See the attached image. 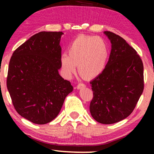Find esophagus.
I'll return each mask as SVG.
<instances>
[{
    "instance_id": "1",
    "label": "esophagus",
    "mask_w": 154,
    "mask_h": 154,
    "mask_svg": "<svg viewBox=\"0 0 154 154\" xmlns=\"http://www.w3.org/2000/svg\"><path fill=\"white\" fill-rule=\"evenodd\" d=\"M85 87H86V85H85V84L79 83L76 86V88L78 90H79V89H81V88H85Z\"/></svg>"
}]
</instances>
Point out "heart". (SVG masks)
<instances>
[{
  "label": "heart",
  "instance_id": "1",
  "mask_svg": "<svg viewBox=\"0 0 154 154\" xmlns=\"http://www.w3.org/2000/svg\"><path fill=\"white\" fill-rule=\"evenodd\" d=\"M69 54L60 56L63 75L71 79L76 71L86 78H94L101 74L106 66L109 57L108 44L102 38L81 35L69 45Z\"/></svg>",
  "mask_w": 154,
  "mask_h": 154
}]
</instances>
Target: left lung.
<instances>
[{
	"label": "left lung",
	"instance_id": "left-lung-1",
	"mask_svg": "<svg viewBox=\"0 0 154 154\" xmlns=\"http://www.w3.org/2000/svg\"><path fill=\"white\" fill-rule=\"evenodd\" d=\"M111 50L103 72L90 82L93 99L90 111L102 124L125 119L133 111L144 90V66L140 57L123 38L104 31Z\"/></svg>",
	"mask_w": 154,
	"mask_h": 154
}]
</instances>
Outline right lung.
<instances>
[{
    "instance_id": "right-lung-1",
    "label": "right lung",
    "mask_w": 154,
    "mask_h": 154,
    "mask_svg": "<svg viewBox=\"0 0 154 154\" xmlns=\"http://www.w3.org/2000/svg\"><path fill=\"white\" fill-rule=\"evenodd\" d=\"M62 31H41L13 52L9 63L7 88L21 116L43 125L57 116L68 94L70 82L59 73Z\"/></svg>"
}]
</instances>
